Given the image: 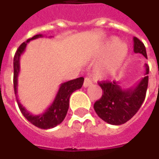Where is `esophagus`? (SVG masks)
<instances>
[{"label":"esophagus","mask_w":159,"mask_h":159,"mask_svg":"<svg viewBox=\"0 0 159 159\" xmlns=\"http://www.w3.org/2000/svg\"><path fill=\"white\" fill-rule=\"evenodd\" d=\"M91 84H92V80L89 78H85V80H84V83H83L84 88H88Z\"/></svg>","instance_id":"obj_1"}]
</instances>
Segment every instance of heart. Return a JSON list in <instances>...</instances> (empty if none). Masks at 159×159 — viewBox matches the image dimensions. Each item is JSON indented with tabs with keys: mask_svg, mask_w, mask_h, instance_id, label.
I'll return each instance as SVG.
<instances>
[{
	"mask_svg": "<svg viewBox=\"0 0 159 159\" xmlns=\"http://www.w3.org/2000/svg\"><path fill=\"white\" fill-rule=\"evenodd\" d=\"M110 49H111L110 56L95 67V74L100 78L115 74L128 55V47L124 43H119V40L115 37L111 38L103 46V51L107 52Z\"/></svg>",
	"mask_w": 159,
	"mask_h": 159,
	"instance_id": "1",
	"label": "heart"
}]
</instances>
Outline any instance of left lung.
Segmentation results:
<instances>
[{
  "label": "left lung",
  "instance_id": "obj_1",
  "mask_svg": "<svg viewBox=\"0 0 159 159\" xmlns=\"http://www.w3.org/2000/svg\"><path fill=\"white\" fill-rule=\"evenodd\" d=\"M134 51L147 58L144 44L134 37ZM149 66L145 64V77L129 89H122L119 81H102L99 86L102 89V97L95 102L94 109L99 118L111 125H122L131 119L143 102L149 80Z\"/></svg>",
  "mask_w": 159,
  "mask_h": 159
}]
</instances>
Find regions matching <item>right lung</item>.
<instances>
[{
	"label": "right lung",
	"mask_w": 159,
	"mask_h": 159,
	"mask_svg": "<svg viewBox=\"0 0 159 159\" xmlns=\"http://www.w3.org/2000/svg\"><path fill=\"white\" fill-rule=\"evenodd\" d=\"M43 37L42 34L34 35L33 38L28 39L25 42H23L19 46L18 49L16 50L14 57V91H15L16 98L18 107L21 111L22 114L25 116V118L27 119L29 122H31L35 126L41 128V129H49L57 126L61 124L64 121V118L67 114L69 109V100L70 95L82 87L84 82V78L80 77L72 80H69L67 82L62 83L60 85V88L58 89L57 95L52 102V103L48 106L46 111L40 115H34L30 113L25 107L20 103V102L17 98V78L20 71V57L22 54L25 52V48L27 46V43L31 40L41 38Z\"/></svg>",
	"instance_id": "add662e5"
}]
</instances>
